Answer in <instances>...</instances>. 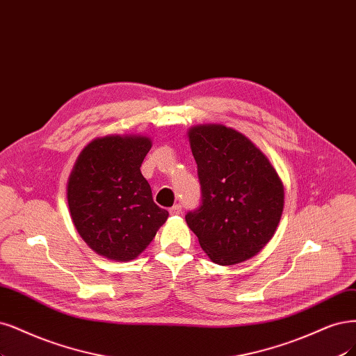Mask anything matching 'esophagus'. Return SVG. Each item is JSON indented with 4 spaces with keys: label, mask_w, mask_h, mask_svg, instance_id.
<instances>
[{
    "label": "esophagus",
    "mask_w": 356,
    "mask_h": 356,
    "mask_svg": "<svg viewBox=\"0 0 356 356\" xmlns=\"http://www.w3.org/2000/svg\"><path fill=\"white\" fill-rule=\"evenodd\" d=\"M182 212V206L181 204H174L172 207L169 209L170 215H179Z\"/></svg>",
    "instance_id": "1"
}]
</instances>
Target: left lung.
I'll use <instances>...</instances> for the list:
<instances>
[{
	"label": "left lung",
	"instance_id": "1",
	"mask_svg": "<svg viewBox=\"0 0 356 356\" xmlns=\"http://www.w3.org/2000/svg\"><path fill=\"white\" fill-rule=\"evenodd\" d=\"M202 202L186 220L218 265L250 259L271 240L284 206V187L266 156L224 125L188 132Z\"/></svg>",
	"mask_w": 356,
	"mask_h": 356
}]
</instances>
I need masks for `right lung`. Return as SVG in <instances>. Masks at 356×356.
Returning a JSON list of instances; mask_svg holds the SVG:
<instances>
[{"mask_svg":"<svg viewBox=\"0 0 356 356\" xmlns=\"http://www.w3.org/2000/svg\"><path fill=\"white\" fill-rule=\"evenodd\" d=\"M150 149L147 137L97 138L82 150L69 177L73 224L83 241L107 259H136L168 219L140 170Z\"/></svg>","mask_w":356,"mask_h":356,"instance_id":"1","label":"right lung"}]
</instances>
